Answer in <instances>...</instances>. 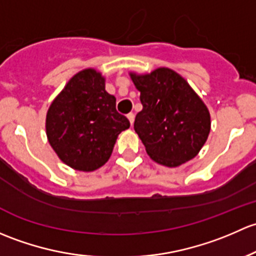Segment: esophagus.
<instances>
[{
	"label": "esophagus",
	"instance_id": "esophagus-1",
	"mask_svg": "<svg viewBox=\"0 0 256 256\" xmlns=\"http://www.w3.org/2000/svg\"><path fill=\"white\" fill-rule=\"evenodd\" d=\"M127 117H128L129 122H130V124L133 126V123H134V113H128Z\"/></svg>",
	"mask_w": 256,
	"mask_h": 256
}]
</instances>
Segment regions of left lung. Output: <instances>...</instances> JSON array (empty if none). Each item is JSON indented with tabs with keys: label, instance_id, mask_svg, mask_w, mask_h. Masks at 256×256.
Returning a JSON list of instances; mask_svg holds the SVG:
<instances>
[{
	"label": "left lung",
	"instance_id": "1",
	"mask_svg": "<svg viewBox=\"0 0 256 256\" xmlns=\"http://www.w3.org/2000/svg\"><path fill=\"white\" fill-rule=\"evenodd\" d=\"M130 78L143 104L136 116L134 130L148 155L168 168L194 159L210 130V112L198 94L182 76L168 68L144 75L130 72Z\"/></svg>",
	"mask_w": 256,
	"mask_h": 256
}]
</instances>
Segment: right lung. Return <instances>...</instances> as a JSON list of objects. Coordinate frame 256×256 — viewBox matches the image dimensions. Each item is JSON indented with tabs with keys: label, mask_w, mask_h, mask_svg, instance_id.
Returning <instances> with one entry per match:
<instances>
[{
	"label": "right lung",
	"mask_w": 256,
	"mask_h": 256,
	"mask_svg": "<svg viewBox=\"0 0 256 256\" xmlns=\"http://www.w3.org/2000/svg\"><path fill=\"white\" fill-rule=\"evenodd\" d=\"M116 110V97L104 90V78L85 69L70 78L46 113V136L68 166L94 171L108 162L117 136L129 128Z\"/></svg>",
	"instance_id": "add662e5"
}]
</instances>
